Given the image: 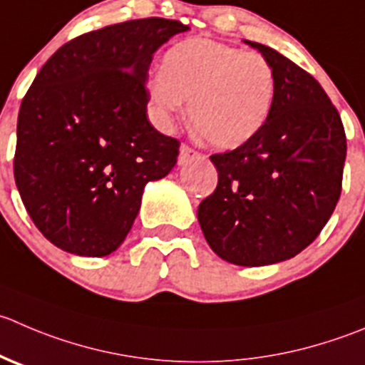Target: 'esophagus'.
Listing matches in <instances>:
<instances>
[{"instance_id": "1", "label": "esophagus", "mask_w": 365, "mask_h": 365, "mask_svg": "<svg viewBox=\"0 0 365 365\" xmlns=\"http://www.w3.org/2000/svg\"><path fill=\"white\" fill-rule=\"evenodd\" d=\"M194 157H197V153L192 150V148H189L187 144H182V146H180V155H178V164L180 165L187 164V162H189L190 158H194Z\"/></svg>"}]
</instances>
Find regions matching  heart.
<instances>
[{
	"mask_svg": "<svg viewBox=\"0 0 365 365\" xmlns=\"http://www.w3.org/2000/svg\"><path fill=\"white\" fill-rule=\"evenodd\" d=\"M274 96L277 76L264 55L203 37L173 46L162 60V73L150 81L162 125H171L189 101L190 126L217 150L253 139L267 123Z\"/></svg>",
	"mask_w": 365,
	"mask_h": 365,
	"instance_id": "heart-1",
	"label": "heart"
}]
</instances>
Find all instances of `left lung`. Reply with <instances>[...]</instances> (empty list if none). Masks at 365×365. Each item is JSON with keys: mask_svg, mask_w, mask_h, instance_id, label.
<instances>
[{"mask_svg": "<svg viewBox=\"0 0 365 365\" xmlns=\"http://www.w3.org/2000/svg\"><path fill=\"white\" fill-rule=\"evenodd\" d=\"M246 44L274 71V105L253 139L210 157L219 182L197 207V221L217 257L258 267L296 257L334 214L346 133L337 108L312 74L269 46Z\"/></svg>", "mask_w": 365, "mask_h": 365, "instance_id": "left-lung-1", "label": "left lung"}]
</instances>
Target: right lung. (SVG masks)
Returning <instances> with one entry per match:
<instances>
[{"label":"right lung","mask_w":365,"mask_h":365,"mask_svg":"<svg viewBox=\"0 0 365 365\" xmlns=\"http://www.w3.org/2000/svg\"><path fill=\"white\" fill-rule=\"evenodd\" d=\"M189 26L135 19L88 31L42 66L17 118L14 178L42 235L107 257L128 235L144 187L169 175L180 143L148 121L153 53Z\"/></svg>","instance_id":"add662e5"}]
</instances>
